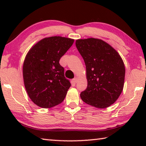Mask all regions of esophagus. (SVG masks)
I'll list each match as a JSON object with an SVG mask.
<instances>
[{"label":"esophagus","instance_id":"1","mask_svg":"<svg viewBox=\"0 0 146 146\" xmlns=\"http://www.w3.org/2000/svg\"><path fill=\"white\" fill-rule=\"evenodd\" d=\"M73 82H75V83H76V82H78V78L75 77V78H74L73 79Z\"/></svg>","mask_w":146,"mask_h":146}]
</instances>
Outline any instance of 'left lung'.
Instances as JSON below:
<instances>
[{"label":"left lung","instance_id":"8db88e82","mask_svg":"<svg viewBox=\"0 0 146 146\" xmlns=\"http://www.w3.org/2000/svg\"><path fill=\"white\" fill-rule=\"evenodd\" d=\"M76 47L84 60L88 87L80 93L85 103L106 108L115 102L123 90L125 66L117 51L101 39H78Z\"/></svg>","mask_w":146,"mask_h":146}]
</instances>
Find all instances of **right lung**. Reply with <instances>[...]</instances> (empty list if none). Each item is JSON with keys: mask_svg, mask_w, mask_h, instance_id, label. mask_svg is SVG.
<instances>
[{"mask_svg": "<svg viewBox=\"0 0 146 146\" xmlns=\"http://www.w3.org/2000/svg\"><path fill=\"white\" fill-rule=\"evenodd\" d=\"M74 39L54 36L42 39L29 49L23 64L27 93L35 104L50 108L64 100L71 84L64 76L59 60Z\"/></svg>", "mask_w": 146, "mask_h": 146, "instance_id": "1", "label": "right lung"}]
</instances>
